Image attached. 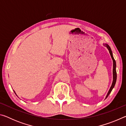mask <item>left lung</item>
Segmentation results:
<instances>
[{"label": "left lung", "instance_id": "left-lung-1", "mask_svg": "<svg viewBox=\"0 0 126 126\" xmlns=\"http://www.w3.org/2000/svg\"><path fill=\"white\" fill-rule=\"evenodd\" d=\"M103 45L104 46H106L107 49L109 50V52L110 53V56H111V58L113 60V82H112V86L110 87V89L109 91H108V92L107 93V94L106 95V98H107V97L110 94L112 90L113 89V88H114V87L115 86V84H116V80H117V72H116V61H115L114 59L113 58V54H112V52L111 50V49H110V47L107 44H103Z\"/></svg>", "mask_w": 126, "mask_h": 126}]
</instances>
